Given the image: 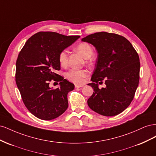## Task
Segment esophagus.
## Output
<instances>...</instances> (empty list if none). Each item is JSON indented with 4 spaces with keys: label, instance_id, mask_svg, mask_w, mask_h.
<instances>
[{
    "label": "esophagus",
    "instance_id": "esophagus-1",
    "mask_svg": "<svg viewBox=\"0 0 156 156\" xmlns=\"http://www.w3.org/2000/svg\"><path fill=\"white\" fill-rule=\"evenodd\" d=\"M83 86H84V84H81V85H79V84H75V88H81V87H83Z\"/></svg>",
    "mask_w": 156,
    "mask_h": 156
}]
</instances>
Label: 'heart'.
Wrapping results in <instances>:
<instances>
[{
	"label": "heart",
	"mask_w": 156,
	"mask_h": 156,
	"mask_svg": "<svg viewBox=\"0 0 156 156\" xmlns=\"http://www.w3.org/2000/svg\"><path fill=\"white\" fill-rule=\"evenodd\" d=\"M76 49L86 59L90 58L94 54V50L92 46L85 42L79 44L77 46ZM58 60L60 65L62 67H66L68 65V51L66 49L62 50L59 53ZM66 76L69 81L72 83L81 84L84 83V79L88 76V72L84 69H71L66 74Z\"/></svg>",
	"instance_id": "obj_1"
}]
</instances>
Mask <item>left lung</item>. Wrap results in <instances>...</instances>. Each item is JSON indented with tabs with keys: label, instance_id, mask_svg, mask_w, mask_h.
<instances>
[{
	"label": "left lung",
	"instance_id": "1",
	"mask_svg": "<svg viewBox=\"0 0 156 156\" xmlns=\"http://www.w3.org/2000/svg\"><path fill=\"white\" fill-rule=\"evenodd\" d=\"M95 47L98 58L88 84L94 88L88 107L101 115L113 116L123 112L133 100L139 82L138 53L126 37L106 32H96L82 39ZM104 80L105 88L98 83Z\"/></svg>",
	"mask_w": 156,
	"mask_h": 156
}]
</instances>
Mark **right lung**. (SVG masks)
<instances>
[{
    "label": "right lung",
    "mask_w": 156,
    "mask_h": 156,
    "mask_svg": "<svg viewBox=\"0 0 156 156\" xmlns=\"http://www.w3.org/2000/svg\"><path fill=\"white\" fill-rule=\"evenodd\" d=\"M79 37L39 32L26 41L19 53L16 84L27 109L40 119H55L68 108V93L75 86L56 73L60 69L58 55ZM52 80L59 81L60 87H49Z\"/></svg>",
    "instance_id": "right-lung-1"
}]
</instances>
